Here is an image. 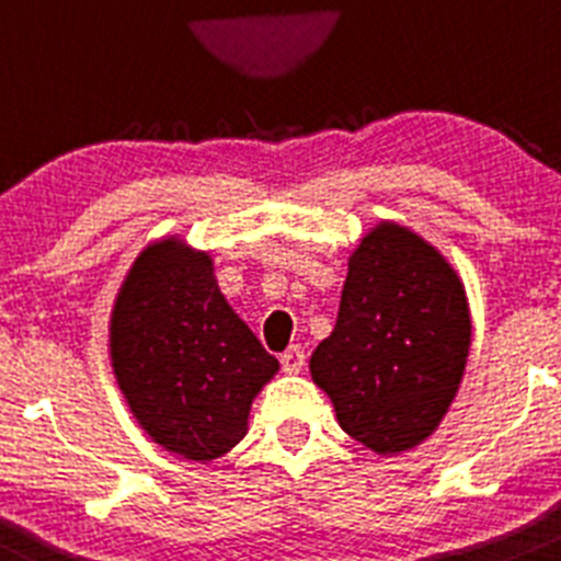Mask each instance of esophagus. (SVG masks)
Instances as JSON below:
<instances>
[{
    "mask_svg": "<svg viewBox=\"0 0 561 561\" xmlns=\"http://www.w3.org/2000/svg\"><path fill=\"white\" fill-rule=\"evenodd\" d=\"M279 362H282V369H285V373H298V369L304 367V347L290 345L285 353H282Z\"/></svg>",
    "mask_w": 561,
    "mask_h": 561,
    "instance_id": "obj_1",
    "label": "esophagus"
}]
</instances>
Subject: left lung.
<instances>
[{
    "instance_id": "left-lung-1",
    "label": "left lung",
    "mask_w": 561,
    "mask_h": 561,
    "mask_svg": "<svg viewBox=\"0 0 561 561\" xmlns=\"http://www.w3.org/2000/svg\"><path fill=\"white\" fill-rule=\"evenodd\" d=\"M469 345V301L453 265L408 227L380 221L347 260L336 325L309 373L347 436L400 455L449 411Z\"/></svg>"
}]
</instances>
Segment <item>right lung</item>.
I'll list each match as a JSON object with an SVG mask.
<instances>
[{
  "instance_id": "1",
  "label": "right lung",
  "mask_w": 561,
  "mask_h": 561,
  "mask_svg": "<svg viewBox=\"0 0 561 561\" xmlns=\"http://www.w3.org/2000/svg\"><path fill=\"white\" fill-rule=\"evenodd\" d=\"M108 351L145 433L199 463L247 436L252 400L279 369L221 296L210 254L181 238L150 243L134 260L112 309Z\"/></svg>"
}]
</instances>
